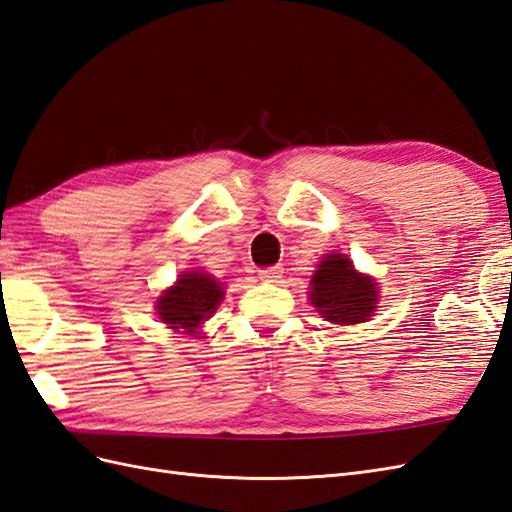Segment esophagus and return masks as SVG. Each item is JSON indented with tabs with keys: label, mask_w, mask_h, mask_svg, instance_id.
<instances>
[{
	"label": "esophagus",
	"mask_w": 512,
	"mask_h": 512,
	"mask_svg": "<svg viewBox=\"0 0 512 512\" xmlns=\"http://www.w3.org/2000/svg\"><path fill=\"white\" fill-rule=\"evenodd\" d=\"M258 275H260V280H265V282H280L282 277H284V267L282 265H275V267L260 269Z\"/></svg>",
	"instance_id": "34e87169"
}]
</instances>
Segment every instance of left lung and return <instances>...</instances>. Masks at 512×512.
Returning <instances> with one entry per match:
<instances>
[{
    "instance_id": "left-lung-1",
    "label": "left lung",
    "mask_w": 512,
    "mask_h": 512,
    "mask_svg": "<svg viewBox=\"0 0 512 512\" xmlns=\"http://www.w3.org/2000/svg\"><path fill=\"white\" fill-rule=\"evenodd\" d=\"M309 301L333 324H359L374 316L378 284L354 269L346 254H327L309 282Z\"/></svg>"
}]
</instances>
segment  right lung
Returning a JSON list of instances; mask_svg holds the SVG:
<instances>
[{
  "mask_svg": "<svg viewBox=\"0 0 512 512\" xmlns=\"http://www.w3.org/2000/svg\"><path fill=\"white\" fill-rule=\"evenodd\" d=\"M224 299V284L205 271H188L177 277L175 286L162 292L156 312L168 329L198 335L203 322L215 314Z\"/></svg>",
  "mask_w": 512,
  "mask_h": 512,
  "instance_id": "right-lung-1",
  "label": "right lung"
}]
</instances>
